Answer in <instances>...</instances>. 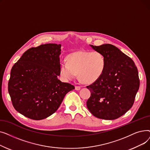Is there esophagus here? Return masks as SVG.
Listing matches in <instances>:
<instances>
[{
	"label": "esophagus",
	"instance_id": "34e87169",
	"mask_svg": "<svg viewBox=\"0 0 150 150\" xmlns=\"http://www.w3.org/2000/svg\"><path fill=\"white\" fill-rule=\"evenodd\" d=\"M80 89H81V87H80V86H75V89L76 91H79V90H80Z\"/></svg>",
	"mask_w": 150,
	"mask_h": 150
}]
</instances>
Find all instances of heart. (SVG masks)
<instances>
[{"label": "heart", "mask_w": 150, "mask_h": 150, "mask_svg": "<svg viewBox=\"0 0 150 150\" xmlns=\"http://www.w3.org/2000/svg\"><path fill=\"white\" fill-rule=\"evenodd\" d=\"M106 67V58L99 51H79L70 54L66 62H61L59 75L65 81L72 80L78 73L79 78L86 83L95 82L103 74Z\"/></svg>", "instance_id": "b5f03b06"}]
</instances>
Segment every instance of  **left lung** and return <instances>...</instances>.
<instances>
[{"instance_id":"left-lung-1","label":"left lung","mask_w":150,"mask_h":150,"mask_svg":"<svg viewBox=\"0 0 150 150\" xmlns=\"http://www.w3.org/2000/svg\"><path fill=\"white\" fill-rule=\"evenodd\" d=\"M90 45L105 54L106 67L98 80L86 87L91 91L87 107L98 119H118L134 102L140 86L137 68L131 58L113 45Z\"/></svg>"}]
</instances>
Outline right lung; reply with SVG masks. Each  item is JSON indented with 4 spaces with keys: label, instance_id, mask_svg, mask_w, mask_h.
<instances>
[{
    "label": "right lung",
    "instance_id": "add662e5",
    "mask_svg": "<svg viewBox=\"0 0 150 150\" xmlns=\"http://www.w3.org/2000/svg\"><path fill=\"white\" fill-rule=\"evenodd\" d=\"M61 46L45 44L30 48L11 69L8 90L13 106L29 119L39 120L49 117L66 93L75 89L58 79Z\"/></svg>",
    "mask_w": 150,
    "mask_h": 150
}]
</instances>
